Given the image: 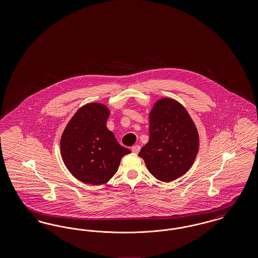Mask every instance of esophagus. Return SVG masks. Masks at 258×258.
<instances>
[{
  "mask_svg": "<svg viewBox=\"0 0 258 258\" xmlns=\"http://www.w3.org/2000/svg\"><path fill=\"white\" fill-rule=\"evenodd\" d=\"M132 151H133V153H135V154H138L139 151H140V146H139V145H135V146L132 148Z\"/></svg>",
  "mask_w": 258,
  "mask_h": 258,
  "instance_id": "34e87169",
  "label": "esophagus"
}]
</instances>
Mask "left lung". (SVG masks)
I'll return each mask as SVG.
<instances>
[{
	"label": "left lung",
	"mask_w": 258,
	"mask_h": 258,
	"mask_svg": "<svg viewBox=\"0 0 258 258\" xmlns=\"http://www.w3.org/2000/svg\"><path fill=\"white\" fill-rule=\"evenodd\" d=\"M149 120V141L138 156L155 178L171 182L195 162L199 148L197 126L184 106L169 98L156 101Z\"/></svg>",
	"instance_id": "obj_1"
}]
</instances>
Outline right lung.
Wrapping results in <instances>:
<instances>
[{
	"label": "right lung",
	"instance_id": "add662e5",
	"mask_svg": "<svg viewBox=\"0 0 258 258\" xmlns=\"http://www.w3.org/2000/svg\"><path fill=\"white\" fill-rule=\"evenodd\" d=\"M109 114L102 103L85 104L76 111L61 135L63 163L77 180L85 184L107 183L118 170L123 156L131 153L107 128Z\"/></svg>",
	"mask_w": 258,
	"mask_h": 258
}]
</instances>
